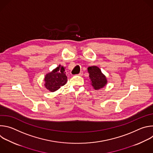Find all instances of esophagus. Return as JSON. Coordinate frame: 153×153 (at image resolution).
<instances>
[{
  "label": "esophagus",
  "instance_id": "34e87169",
  "mask_svg": "<svg viewBox=\"0 0 153 153\" xmlns=\"http://www.w3.org/2000/svg\"><path fill=\"white\" fill-rule=\"evenodd\" d=\"M78 76H82V75H83V72L82 71H81V72H80L78 74H77Z\"/></svg>",
  "mask_w": 153,
  "mask_h": 153
}]
</instances>
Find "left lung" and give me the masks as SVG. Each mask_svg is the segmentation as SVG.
Segmentation results:
<instances>
[{
    "label": "left lung",
    "mask_w": 153,
    "mask_h": 153,
    "mask_svg": "<svg viewBox=\"0 0 153 153\" xmlns=\"http://www.w3.org/2000/svg\"><path fill=\"white\" fill-rule=\"evenodd\" d=\"M90 79L94 90H99L104 87L107 83L105 76L102 73L100 69L96 66H92L88 68Z\"/></svg>",
    "instance_id": "1"
}]
</instances>
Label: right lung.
<instances>
[{
  "label": "right lung",
  "mask_w": 153,
  "mask_h": 153,
  "mask_svg": "<svg viewBox=\"0 0 153 153\" xmlns=\"http://www.w3.org/2000/svg\"><path fill=\"white\" fill-rule=\"evenodd\" d=\"M65 72V68L60 65L51 72L46 74L44 81L45 88L51 92L59 90L60 86L67 82V77Z\"/></svg>",
  "instance_id": "obj_1"
}]
</instances>
